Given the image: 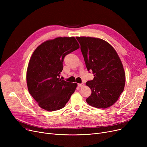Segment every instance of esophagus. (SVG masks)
I'll list each match as a JSON object with an SVG mask.
<instances>
[{
    "mask_svg": "<svg viewBox=\"0 0 147 147\" xmlns=\"http://www.w3.org/2000/svg\"><path fill=\"white\" fill-rule=\"evenodd\" d=\"M83 86H84V84H83V83H79V84H78V86L80 87V88H82V87H83Z\"/></svg>",
    "mask_w": 147,
    "mask_h": 147,
    "instance_id": "34e87169",
    "label": "esophagus"
}]
</instances>
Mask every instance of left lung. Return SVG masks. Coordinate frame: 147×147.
Instances as JSON below:
<instances>
[{
    "label": "left lung",
    "instance_id": "obj_1",
    "mask_svg": "<svg viewBox=\"0 0 147 147\" xmlns=\"http://www.w3.org/2000/svg\"><path fill=\"white\" fill-rule=\"evenodd\" d=\"M80 45L88 71L94 78L86 85L92 94L87 103L98 109H106L117 101L124 90L125 73L121 61L113 46L101 38L77 37Z\"/></svg>",
    "mask_w": 147,
    "mask_h": 147
}]
</instances>
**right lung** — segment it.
<instances>
[{"instance_id":"obj_1","label":"right lung","mask_w":147,"mask_h":147,"mask_svg":"<svg viewBox=\"0 0 147 147\" xmlns=\"http://www.w3.org/2000/svg\"><path fill=\"white\" fill-rule=\"evenodd\" d=\"M80 48L74 37L47 40L35 49L27 71L29 93L38 106L48 111L65 107L75 91L77 83L60 79L65 57Z\"/></svg>"}]
</instances>
